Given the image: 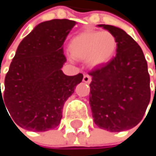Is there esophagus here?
Segmentation results:
<instances>
[{
    "mask_svg": "<svg viewBox=\"0 0 156 156\" xmlns=\"http://www.w3.org/2000/svg\"><path fill=\"white\" fill-rule=\"evenodd\" d=\"M83 81L85 83H90L91 82V77L88 74H85L84 77H83Z\"/></svg>",
    "mask_w": 156,
    "mask_h": 156,
    "instance_id": "esophagus-1",
    "label": "esophagus"
}]
</instances>
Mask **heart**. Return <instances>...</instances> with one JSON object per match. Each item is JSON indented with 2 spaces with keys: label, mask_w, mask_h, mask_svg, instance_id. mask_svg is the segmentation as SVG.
<instances>
[{
  "label": "heart",
  "mask_w": 156,
  "mask_h": 156,
  "mask_svg": "<svg viewBox=\"0 0 156 156\" xmlns=\"http://www.w3.org/2000/svg\"><path fill=\"white\" fill-rule=\"evenodd\" d=\"M116 49V40L108 31L85 30L70 41L69 51L74 58L86 60L93 66L108 62Z\"/></svg>",
  "instance_id": "1"
}]
</instances>
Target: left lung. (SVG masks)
Instances as JSON below:
<instances>
[{
	"label": "left lung",
	"mask_w": 156,
	"mask_h": 156,
	"mask_svg": "<svg viewBox=\"0 0 156 156\" xmlns=\"http://www.w3.org/2000/svg\"><path fill=\"white\" fill-rule=\"evenodd\" d=\"M116 40V55L88 74L89 105L95 124L110 132L131 129L139 124L151 98L150 76L143 50L123 30L99 25Z\"/></svg>",
	"instance_id": "left-lung-1"
}]
</instances>
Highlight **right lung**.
Returning <instances> with one entry per match:
<instances>
[{"label": "right lung", "instance_id": "add662e5", "mask_svg": "<svg viewBox=\"0 0 156 156\" xmlns=\"http://www.w3.org/2000/svg\"><path fill=\"white\" fill-rule=\"evenodd\" d=\"M75 24L67 19L41 22L20 43L0 89V108L6 106L16 127L43 132L58 126L65 102L83 78L61 70L63 43Z\"/></svg>", "mask_w": 156, "mask_h": 156}]
</instances>
